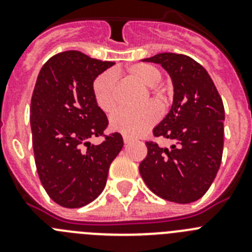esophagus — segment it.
Here are the masks:
<instances>
[{"label":"esophagus","mask_w":252,"mask_h":252,"mask_svg":"<svg viewBox=\"0 0 252 252\" xmlns=\"http://www.w3.org/2000/svg\"><path fill=\"white\" fill-rule=\"evenodd\" d=\"M124 141H125V144H128V142L132 141V139H131V137H128V136H124Z\"/></svg>","instance_id":"34e87169"}]
</instances>
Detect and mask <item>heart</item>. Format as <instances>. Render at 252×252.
<instances>
[{
	"mask_svg": "<svg viewBox=\"0 0 252 252\" xmlns=\"http://www.w3.org/2000/svg\"><path fill=\"white\" fill-rule=\"evenodd\" d=\"M126 77L137 82L144 87H154L161 79V72L158 66L149 63L132 64L126 69ZM93 97L103 112L111 113L117 106L116 97L115 75L110 72L102 73L93 81ZM155 103L164 107L168 103V94L162 90L149 91ZM148 95L144 94L142 101L145 102ZM159 119V108L154 103H146L140 110H119L111 117V126L113 130L124 133L126 136H137L142 131L150 127Z\"/></svg>",
	"mask_w": 252,
	"mask_h": 252,
	"instance_id": "1",
	"label": "heart"
}]
</instances>
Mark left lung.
<instances>
[{
    "mask_svg": "<svg viewBox=\"0 0 252 252\" xmlns=\"http://www.w3.org/2000/svg\"><path fill=\"white\" fill-rule=\"evenodd\" d=\"M144 62L161 64L173 81V106L153 130L154 136L169 139L173 145L168 149L146 141L140 174L162 199L192 203L206 194L221 165L223 102L208 72L192 58L161 53Z\"/></svg>",
    "mask_w": 252,
    "mask_h": 252,
    "instance_id": "8db88e82",
    "label": "left lung"
}]
</instances>
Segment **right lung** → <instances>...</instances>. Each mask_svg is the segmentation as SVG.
Listing matches in <instances>:
<instances>
[{
	"label": "right lung",
	"mask_w": 252,
	"mask_h": 252,
	"mask_svg": "<svg viewBox=\"0 0 252 252\" xmlns=\"http://www.w3.org/2000/svg\"><path fill=\"white\" fill-rule=\"evenodd\" d=\"M113 62L69 50L51 57L37 75L30 106L35 165L49 197L79 208L98 197L124 140L104 135L106 113L95 103L93 81ZM104 137L99 146L89 139Z\"/></svg>",
	"instance_id": "add662e5"
}]
</instances>
